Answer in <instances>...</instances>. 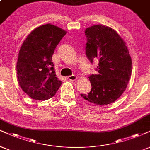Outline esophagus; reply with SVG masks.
Segmentation results:
<instances>
[{"mask_svg": "<svg viewBox=\"0 0 150 150\" xmlns=\"http://www.w3.org/2000/svg\"><path fill=\"white\" fill-rule=\"evenodd\" d=\"M67 79L70 81H75L76 79H77V76L76 75H71V76H69L67 77Z\"/></svg>", "mask_w": 150, "mask_h": 150, "instance_id": "esophagus-1", "label": "esophagus"}]
</instances>
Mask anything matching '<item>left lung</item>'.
<instances>
[{
    "instance_id": "obj_1",
    "label": "left lung",
    "mask_w": 150,
    "mask_h": 150,
    "mask_svg": "<svg viewBox=\"0 0 150 150\" xmlns=\"http://www.w3.org/2000/svg\"><path fill=\"white\" fill-rule=\"evenodd\" d=\"M86 53L91 62H99L97 74L88 78L92 88L86 100L98 106L110 104L125 91L132 74V58L126 43L111 28L95 25L85 30Z\"/></svg>"
}]
</instances>
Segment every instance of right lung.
Returning a JSON list of instances; mask_svg holds the SVG:
<instances>
[{
  "mask_svg": "<svg viewBox=\"0 0 150 150\" xmlns=\"http://www.w3.org/2000/svg\"><path fill=\"white\" fill-rule=\"evenodd\" d=\"M66 31L48 23L33 30L20 48L16 73L18 84L31 99L47 100L62 82L56 77L52 55Z\"/></svg>",
  "mask_w": 150,
  "mask_h": 150,
  "instance_id": "right-lung-1",
  "label": "right lung"
}]
</instances>
